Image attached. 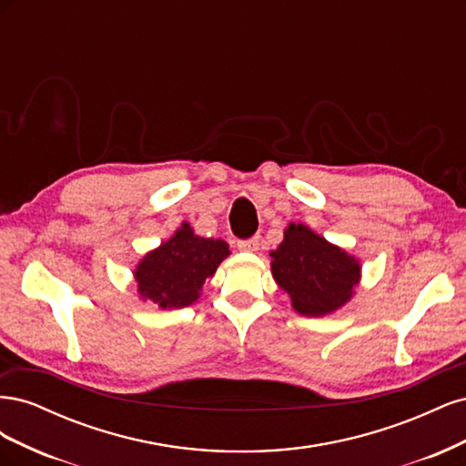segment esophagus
Returning <instances> with one entry per match:
<instances>
[{"label":"esophagus","mask_w":466,"mask_h":466,"mask_svg":"<svg viewBox=\"0 0 466 466\" xmlns=\"http://www.w3.org/2000/svg\"><path fill=\"white\" fill-rule=\"evenodd\" d=\"M258 245H260L258 237H252V238H247V241L237 243L238 250H243V252H255V250H258Z\"/></svg>","instance_id":"esophagus-1"}]
</instances>
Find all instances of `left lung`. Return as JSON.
<instances>
[{
	"label": "left lung",
	"instance_id": "left-lung-1",
	"mask_svg": "<svg viewBox=\"0 0 466 466\" xmlns=\"http://www.w3.org/2000/svg\"><path fill=\"white\" fill-rule=\"evenodd\" d=\"M270 257L276 284L303 317H324L346 305L361 276L354 257L303 223H289Z\"/></svg>",
	"mask_w": 466,
	"mask_h": 466
}]
</instances>
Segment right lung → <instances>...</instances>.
Masks as SVG:
<instances>
[{"instance_id":"add662e5","label":"right lung","mask_w":466,"mask_h":466,"mask_svg":"<svg viewBox=\"0 0 466 466\" xmlns=\"http://www.w3.org/2000/svg\"><path fill=\"white\" fill-rule=\"evenodd\" d=\"M228 257V243L204 238L194 233L190 223H182L168 241L147 252L136 266L137 293L161 309L188 307L200 298L204 281Z\"/></svg>"}]
</instances>
